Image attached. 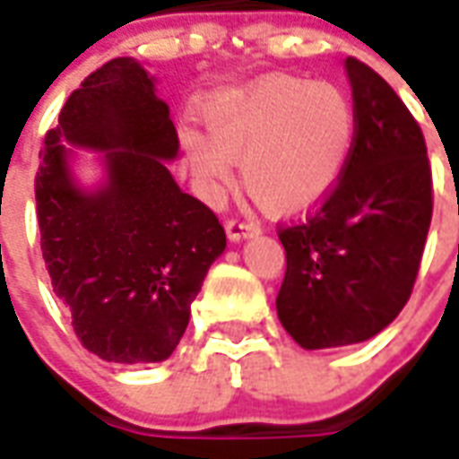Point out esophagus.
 Here are the masks:
<instances>
[{
    "instance_id": "1",
    "label": "esophagus",
    "mask_w": 459,
    "mask_h": 459,
    "mask_svg": "<svg viewBox=\"0 0 459 459\" xmlns=\"http://www.w3.org/2000/svg\"><path fill=\"white\" fill-rule=\"evenodd\" d=\"M226 233H229V238L233 243H238V240H246L251 238V236H258L261 229L255 226V223H246V221H238V219H230L226 221Z\"/></svg>"
}]
</instances>
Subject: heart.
Returning a JSON list of instances; mask_svg holds the SVG:
<instances>
[{
	"instance_id": "heart-1",
	"label": "heart",
	"mask_w": 459,
	"mask_h": 459,
	"mask_svg": "<svg viewBox=\"0 0 459 459\" xmlns=\"http://www.w3.org/2000/svg\"><path fill=\"white\" fill-rule=\"evenodd\" d=\"M206 134L181 126L191 174L221 201L240 161L243 186L275 213H300L335 191L351 161L358 117L351 96L325 82L275 74L216 94L204 107Z\"/></svg>"
}]
</instances>
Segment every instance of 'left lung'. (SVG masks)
Returning <instances> with one entry per match:
<instances>
[{
	"mask_svg": "<svg viewBox=\"0 0 459 459\" xmlns=\"http://www.w3.org/2000/svg\"><path fill=\"white\" fill-rule=\"evenodd\" d=\"M358 136L341 184L281 229L285 278L275 310L306 351L363 342L408 303L432 219V176L418 121L380 74L348 56Z\"/></svg>",
	"mask_w": 459,
	"mask_h": 459,
	"instance_id": "obj_1",
	"label": "left lung"
}]
</instances>
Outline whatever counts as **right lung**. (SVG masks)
Here are the masks:
<instances>
[{"instance_id":"right-lung-1","label":"right lung","mask_w":459,"mask_h":459,"mask_svg":"<svg viewBox=\"0 0 459 459\" xmlns=\"http://www.w3.org/2000/svg\"><path fill=\"white\" fill-rule=\"evenodd\" d=\"M76 148L100 153L96 186L73 174ZM39 156L41 253L76 338L108 363L166 360L226 230L169 171L178 134L156 79L131 56L89 74Z\"/></svg>"}]
</instances>
